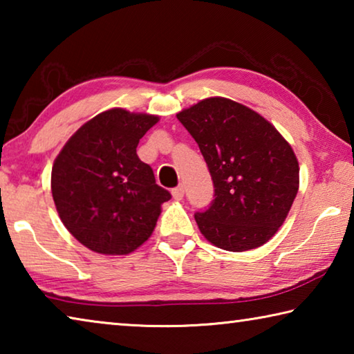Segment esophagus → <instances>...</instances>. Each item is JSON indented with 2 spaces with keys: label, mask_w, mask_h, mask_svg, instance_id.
<instances>
[{
  "label": "esophagus",
  "mask_w": 354,
  "mask_h": 354,
  "mask_svg": "<svg viewBox=\"0 0 354 354\" xmlns=\"http://www.w3.org/2000/svg\"><path fill=\"white\" fill-rule=\"evenodd\" d=\"M171 195H173V198L175 200H183V196H184V187L183 185H178V187H175L171 190Z\"/></svg>",
  "instance_id": "1"
}]
</instances>
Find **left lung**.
I'll return each instance as SVG.
<instances>
[{
    "mask_svg": "<svg viewBox=\"0 0 354 354\" xmlns=\"http://www.w3.org/2000/svg\"><path fill=\"white\" fill-rule=\"evenodd\" d=\"M205 158L215 200L195 220L226 251L262 247L277 234L295 200L299 165L290 143L261 113L211 97L176 113Z\"/></svg>",
    "mask_w": 354,
    "mask_h": 354,
    "instance_id": "obj_1",
    "label": "left lung"
}]
</instances>
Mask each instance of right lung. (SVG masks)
Instances as JSON below:
<instances>
[{"label": "right lung", "mask_w": 354, "mask_h": 354, "mask_svg": "<svg viewBox=\"0 0 354 354\" xmlns=\"http://www.w3.org/2000/svg\"><path fill=\"white\" fill-rule=\"evenodd\" d=\"M158 122L151 113L107 109L84 123L55 159L51 194L59 217L95 253H133L170 200L137 156L139 140Z\"/></svg>", "instance_id": "obj_1"}]
</instances>
